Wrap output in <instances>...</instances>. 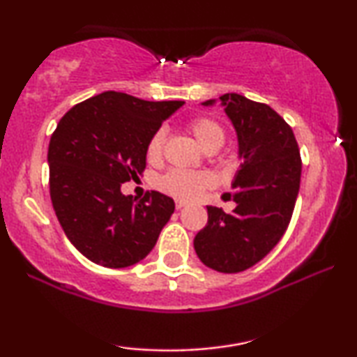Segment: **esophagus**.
Listing matches in <instances>:
<instances>
[{
	"label": "esophagus",
	"mask_w": 357,
	"mask_h": 357,
	"mask_svg": "<svg viewBox=\"0 0 357 357\" xmlns=\"http://www.w3.org/2000/svg\"><path fill=\"white\" fill-rule=\"evenodd\" d=\"M183 206H187V203H185L183 199H175V208H177V209H182Z\"/></svg>",
	"instance_id": "esophagus-1"
}]
</instances>
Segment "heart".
I'll list each match as a JSON object with an SVG mask.
<instances>
[{
  "label": "heart",
  "instance_id": "heart-1",
  "mask_svg": "<svg viewBox=\"0 0 357 357\" xmlns=\"http://www.w3.org/2000/svg\"><path fill=\"white\" fill-rule=\"evenodd\" d=\"M188 130L206 151L218 149L226 138L221 123L211 116H195L190 120ZM164 141L165 131L162 128L155 130L148 141V146H146V155L149 160L160 159L164 151ZM158 185L162 192L172 195L175 198L195 199L202 197L204 190L213 187L214 177L204 170L172 169L159 178Z\"/></svg>",
  "mask_w": 357,
  "mask_h": 357
}]
</instances>
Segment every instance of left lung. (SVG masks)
<instances>
[{"mask_svg": "<svg viewBox=\"0 0 357 357\" xmlns=\"http://www.w3.org/2000/svg\"><path fill=\"white\" fill-rule=\"evenodd\" d=\"M221 102L237 131L242 159L232 183L237 208L227 214L208 206V224L193 245L206 266L241 273L263 260L284 236L299 193L302 160L294 131L270 105L241 94H224Z\"/></svg>", "mask_w": 357, "mask_h": 357, "instance_id": "left-lung-1", "label": "left lung"}]
</instances>
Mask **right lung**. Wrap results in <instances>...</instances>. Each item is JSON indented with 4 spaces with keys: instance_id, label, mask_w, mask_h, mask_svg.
<instances>
[{
    "instance_id": "add662e5",
    "label": "right lung",
    "mask_w": 357,
    "mask_h": 357,
    "mask_svg": "<svg viewBox=\"0 0 357 357\" xmlns=\"http://www.w3.org/2000/svg\"><path fill=\"white\" fill-rule=\"evenodd\" d=\"M182 100L149 102L107 91L58 121L48 144L50 198L70 242L86 258L125 268L153 250L175 203L159 192H120L146 169V146Z\"/></svg>"
}]
</instances>
